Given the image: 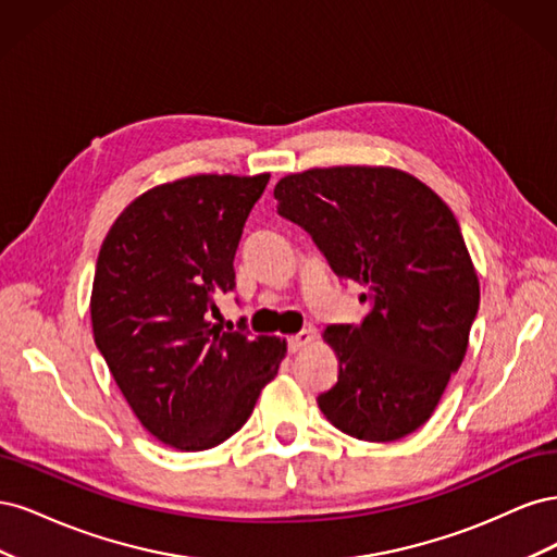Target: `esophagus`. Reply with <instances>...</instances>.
<instances>
[{"mask_svg": "<svg viewBox=\"0 0 557 557\" xmlns=\"http://www.w3.org/2000/svg\"><path fill=\"white\" fill-rule=\"evenodd\" d=\"M311 342H313V330H301V332L293 334L290 339H288V350L297 352L301 348H307Z\"/></svg>", "mask_w": 557, "mask_h": 557, "instance_id": "esophagus-1", "label": "esophagus"}]
</instances>
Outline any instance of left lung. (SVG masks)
Listing matches in <instances>:
<instances>
[{"instance_id": "left-lung-1", "label": "left lung", "mask_w": 557, "mask_h": 557, "mask_svg": "<svg viewBox=\"0 0 557 557\" xmlns=\"http://www.w3.org/2000/svg\"><path fill=\"white\" fill-rule=\"evenodd\" d=\"M278 213L305 227L334 274L356 281L372 309L323 339L339 379L318 395L334 428L395 442L428 423L458 372L479 311V276L446 201L393 166H327L288 174Z\"/></svg>"}]
</instances>
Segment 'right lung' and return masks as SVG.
I'll list each match as a JSON object with an SVG mask.
<instances>
[{
  "mask_svg": "<svg viewBox=\"0 0 557 557\" xmlns=\"http://www.w3.org/2000/svg\"><path fill=\"white\" fill-rule=\"evenodd\" d=\"M269 174H197L139 195L99 248L95 344L139 423L178 450L242 430L278 372L285 339L227 330L215 295L234 290L246 218Z\"/></svg>",
  "mask_w": 557,
  "mask_h": 557,
  "instance_id": "right-lung-1",
  "label": "right lung"
}]
</instances>
